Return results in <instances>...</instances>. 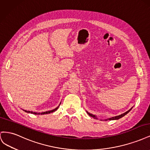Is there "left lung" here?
<instances>
[{
  "label": "left lung",
  "instance_id": "left-lung-1",
  "mask_svg": "<svg viewBox=\"0 0 150 150\" xmlns=\"http://www.w3.org/2000/svg\"><path fill=\"white\" fill-rule=\"evenodd\" d=\"M131 109H132V108H131L130 110H129L128 111H126V112H125V113H123V114H121V115H119V116H115V117H111V118H109V119H108V120H118V119H120V118H121V117H123L124 116H125L126 114H128V113L131 110ZM87 113H88V115H89L90 116H91V117H93L94 118H96V119H98L97 117H96V116H94V115H92V114H90L89 112H88V111H87ZM108 120H105V121H107Z\"/></svg>",
  "mask_w": 150,
  "mask_h": 150
}]
</instances>
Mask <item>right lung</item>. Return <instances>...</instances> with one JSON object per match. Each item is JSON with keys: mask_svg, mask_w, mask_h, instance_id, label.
Returning a JSON list of instances; mask_svg holds the SVG:
<instances>
[{"mask_svg": "<svg viewBox=\"0 0 150 150\" xmlns=\"http://www.w3.org/2000/svg\"><path fill=\"white\" fill-rule=\"evenodd\" d=\"M61 104V103H60ZM58 107H57L56 108L54 109V110H51V111H46V112H33V111H26V110H23L25 112H28V113H31V114H34V115H46V114H49V113H51V112H53L55 111H56L57 109H58Z\"/></svg>", "mask_w": 150, "mask_h": 150, "instance_id": "1", "label": "right lung"}]
</instances>
